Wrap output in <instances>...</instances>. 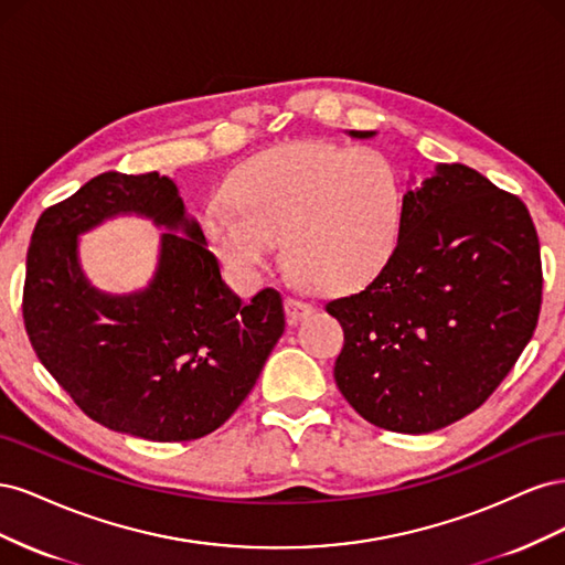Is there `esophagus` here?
I'll use <instances>...</instances> for the list:
<instances>
[{
  "mask_svg": "<svg viewBox=\"0 0 565 565\" xmlns=\"http://www.w3.org/2000/svg\"><path fill=\"white\" fill-rule=\"evenodd\" d=\"M285 313H287L289 322H297V320L306 318L309 313H313V303L301 301L297 297H287L285 299Z\"/></svg>",
  "mask_w": 565,
  "mask_h": 565,
  "instance_id": "esophagus-1",
  "label": "esophagus"
}]
</instances>
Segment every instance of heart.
<instances>
[{
	"label": "heart",
	"mask_w": 565,
	"mask_h": 565,
	"mask_svg": "<svg viewBox=\"0 0 565 565\" xmlns=\"http://www.w3.org/2000/svg\"><path fill=\"white\" fill-rule=\"evenodd\" d=\"M207 204L202 233L241 276L262 273L282 241L287 268L347 292L377 278L401 241L405 193L380 150L299 141L245 160Z\"/></svg>",
	"instance_id": "1"
}]
</instances>
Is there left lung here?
<instances>
[{
	"mask_svg": "<svg viewBox=\"0 0 565 565\" xmlns=\"http://www.w3.org/2000/svg\"><path fill=\"white\" fill-rule=\"evenodd\" d=\"M540 303V241L521 198L467 164H438L405 193L401 241L380 276L324 306L344 328L334 382L370 424L431 434L502 384Z\"/></svg>",
	"mask_w": 565,
	"mask_h": 565,
	"instance_id": "left-lung-1",
	"label": "left lung"
}]
</instances>
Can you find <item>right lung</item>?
<instances>
[{"mask_svg": "<svg viewBox=\"0 0 565 565\" xmlns=\"http://www.w3.org/2000/svg\"><path fill=\"white\" fill-rule=\"evenodd\" d=\"M117 213L170 228L151 285L122 298L98 294L76 262V235ZM23 320L42 365L84 415L160 443L218 429L285 330L278 289L252 301L233 295L174 181L158 172L98 174L42 212L28 249Z\"/></svg>", "mask_w": 565, "mask_h": 565, "instance_id": "add662e5", "label": "right lung"}]
</instances>
